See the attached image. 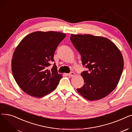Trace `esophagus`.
Instances as JSON below:
<instances>
[{
  "mask_svg": "<svg viewBox=\"0 0 132 132\" xmlns=\"http://www.w3.org/2000/svg\"><path fill=\"white\" fill-rule=\"evenodd\" d=\"M67 75L68 76H70V77H74V76L75 75V73L74 72H71L70 73L67 74Z\"/></svg>",
  "mask_w": 132,
  "mask_h": 132,
  "instance_id": "1",
  "label": "esophagus"
}]
</instances>
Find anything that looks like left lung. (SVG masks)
<instances>
[{"mask_svg": "<svg viewBox=\"0 0 132 132\" xmlns=\"http://www.w3.org/2000/svg\"><path fill=\"white\" fill-rule=\"evenodd\" d=\"M71 40L81 56L83 66L88 68L81 75L84 85L78 92L89 101L107 96L116 88L123 67L122 55L107 38L92 35L71 34Z\"/></svg>", "mask_w": 132, "mask_h": 132, "instance_id": "1", "label": "left lung"}]
</instances>
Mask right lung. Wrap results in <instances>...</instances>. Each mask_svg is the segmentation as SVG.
<instances>
[{
	"mask_svg": "<svg viewBox=\"0 0 132 132\" xmlns=\"http://www.w3.org/2000/svg\"><path fill=\"white\" fill-rule=\"evenodd\" d=\"M66 34L56 31H36L24 37L16 47L12 71L17 84L26 94L40 98L57 88L62 76L54 64L48 70L55 50Z\"/></svg>",
	"mask_w": 132,
	"mask_h": 132,
	"instance_id": "right-lung-1",
	"label": "right lung"
}]
</instances>
